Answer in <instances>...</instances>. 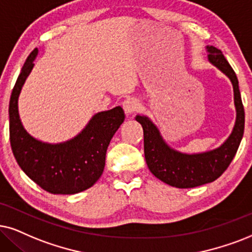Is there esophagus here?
Segmentation results:
<instances>
[{
  "instance_id": "esophagus-1",
  "label": "esophagus",
  "mask_w": 252,
  "mask_h": 252,
  "mask_svg": "<svg viewBox=\"0 0 252 252\" xmlns=\"http://www.w3.org/2000/svg\"><path fill=\"white\" fill-rule=\"evenodd\" d=\"M122 107L124 109V113H126V115H130V114L135 113V111L138 109L139 102L135 97H126V100L123 101Z\"/></svg>"
}]
</instances>
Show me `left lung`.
Listing matches in <instances>:
<instances>
[{
  "mask_svg": "<svg viewBox=\"0 0 252 252\" xmlns=\"http://www.w3.org/2000/svg\"><path fill=\"white\" fill-rule=\"evenodd\" d=\"M208 59L230 79L234 86L236 123L223 145L213 151L199 155H184L165 144L155 124L145 116H137L144 133V156L148 167L155 177L177 189H193L212 183L222 176L236 155L244 132V107L242 103L237 76L222 52L207 46Z\"/></svg>",
  "mask_w": 252,
  "mask_h": 252,
  "instance_id": "obj_1",
  "label": "left lung"
}]
</instances>
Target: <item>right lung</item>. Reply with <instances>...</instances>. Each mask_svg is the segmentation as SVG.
<instances>
[{"label":"right lung","instance_id":"right-lung-1","mask_svg":"<svg viewBox=\"0 0 252 252\" xmlns=\"http://www.w3.org/2000/svg\"><path fill=\"white\" fill-rule=\"evenodd\" d=\"M34 49L22 67L9 103V135L12 154L24 173L52 194H75L89 189L102 174L110 139L124 121L116 107L95 115L84 131L63 144H45L25 131L18 115L17 100L33 67Z\"/></svg>","mask_w":252,"mask_h":252}]
</instances>
